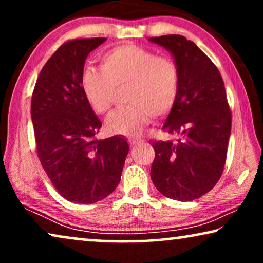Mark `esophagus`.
<instances>
[{
  "mask_svg": "<svg viewBox=\"0 0 263 263\" xmlns=\"http://www.w3.org/2000/svg\"><path fill=\"white\" fill-rule=\"evenodd\" d=\"M141 141H142V140L141 139H138V138H129L128 139V142H129V145H130V146L138 145V143H140Z\"/></svg>",
  "mask_w": 263,
  "mask_h": 263,
  "instance_id": "esophagus-1",
  "label": "esophagus"
}]
</instances>
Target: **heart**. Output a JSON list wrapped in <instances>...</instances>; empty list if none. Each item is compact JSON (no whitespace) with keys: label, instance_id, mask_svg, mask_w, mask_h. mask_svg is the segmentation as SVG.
I'll return each instance as SVG.
<instances>
[{"label":"heart","instance_id":"obj_1","mask_svg":"<svg viewBox=\"0 0 263 263\" xmlns=\"http://www.w3.org/2000/svg\"><path fill=\"white\" fill-rule=\"evenodd\" d=\"M100 67L102 69L86 68L81 74L82 92L97 114H109L116 89L127 88L124 100L129 105L117 110L106 121L110 133L138 135L148 124L151 116H166L175 106L179 70L170 57L125 44L107 50L100 57Z\"/></svg>","mask_w":263,"mask_h":263}]
</instances>
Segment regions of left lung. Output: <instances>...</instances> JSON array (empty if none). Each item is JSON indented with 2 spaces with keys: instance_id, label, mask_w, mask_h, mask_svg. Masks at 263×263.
Masks as SVG:
<instances>
[{
  "instance_id": "8db88e82",
  "label": "left lung",
  "mask_w": 263,
  "mask_h": 263,
  "mask_svg": "<svg viewBox=\"0 0 263 263\" xmlns=\"http://www.w3.org/2000/svg\"><path fill=\"white\" fill-rule=\"evenodd\" d=\"M175 57L179 91L163 130L177 142L151 141L156 157L151 178L164 196L193 201L221 177L231 133V110L220 71L206 53L179 34L149 38Z\"/></svg>"
}]
</instances>
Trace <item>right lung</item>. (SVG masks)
<instances>
[{
	"label": "right lung",
	"mask_w": 263,
	"mask_h": 263,
	"mask_svg": "<svg viewBox=\"0 0 263 263\" xmlns=\"http://www.w3.org/2000/svg\"><path fill=\"white\" fill-rule=\"evenodd\" d=\"M105 41L63 43L42 68L32 93L39 160L57 192L77 203L97 202L116 189L129 151L122 136L97 139L102 122L81 87L86 57Z\"/></svg>",
	"instance_id": "1"
}]
</instances>
